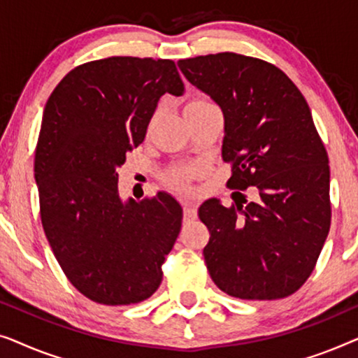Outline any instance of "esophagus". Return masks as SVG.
I'll return each instance as SVG.
<instances>
[{"label":"esophagus","instance_id":"obj_1","mask_svg":"<svg viewBox=\"0 0 358 358\" xmlns=\"http://www.w3.org/2000/svg\"><path fill=\"white\" fill-rule=\"evenodd\" d=\"M182 208L185 220H195V217H197V207L190 200H182Z\"/></svg>","mask_w":358,"mask_h":358}]
</instances>
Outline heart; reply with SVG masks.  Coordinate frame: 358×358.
<instances>
[{
  "mask_svg": "<svg viewBox=\"0 0 358 358\" xmlns=\"http://www.w3.org/2000/svg\"><path fill=\"white\" fill-rule=\"evenodd\" d=\"M192 104H210L208 99H205V97H200V99H195L192 102H189L187 106H192ZM194 176V169L192 168H182V169H174L173 173L168 176V180L169 184L173 185L174 189H179V190H185L189 187V180L190 178Z\"/></svg>",
  "mask_w": 358,
  "mask_h": 358,
  "instance_id": "obj_1",
  "label": "heart"
}]
</instances>
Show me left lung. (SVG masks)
<instances>
[{
	"label": "left lung",
	"instance_id": "left-lung-1",
	"mask_svg": "<svg viewBox=\"0 0 358 358\" xmlns=\"http://www.w3.org/2000/svg\"><path fill=\"white\" fill-rule=\"evenodd\" d=\"M178 65L222 107L227 185L259 190L246 207L217 199L200 205L210 277L241 300L292 295L311 275L331 227L329 159L310 106L280 68L261 58L222 52Z\"/></svg>",
	"mask_w": 358,
	"mask_h": 358
}]
</instances>
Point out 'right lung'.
I'll list each match as a JSON object with an SVG mask.
<instances>
[{"label": "right lung", "instance_id": "add662e5", "mask_svg": "<svg viewBox=\"0 0 358 358\" xmlns=\"http://www.w3.org/2000/svg\"><path fill=\"white\" fill-rule=\"evenodd\" d=\"M166 92L184 94L173 60L109 57L73 68L43 109L34 161L43 231L71 285L101 305L153 295L180 231L169 194L124 203L117 187Z\"/></svg>", "mask_w": 358, "mask_h": 358}]
</instances>
